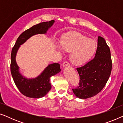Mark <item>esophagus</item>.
<instances>
[{
    "label": "esophagus",
    "instance_id": "esophagus-1",
    "mask_svg": "<svg viewBox=\"0 0 123 123\" xmlns=\"http://www.w3.org/2000/svg\"><path fill=\"white\" fill-rule=\"evenodd\" d=\"M69 65H70L69 63L68 62H67V61H65V62L63 63V67L69 66Z\"/></svg>",
    "mask_w": 123,
    "mask_h": 123
}]
</instances>
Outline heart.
<instances>
[{
  "mask_svg": "<svg viewBox=\"0 0 123 123\" xmlns=\"http://www.w3.org/2000/svg\"><path fill=\"white\" fill-rule=\"evenodd\" d=\"M61 43L57 46L60 51L70 52V59L75 65H80L89 61L96 50V43L93 40L79 33H70L62 38Z\"/></svg>",
  "mask_w": 123,
  "mask_h": 123,
  "instance_id": "b5f03b06",
  "label": "heart"
}]
</instances>
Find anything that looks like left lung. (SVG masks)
<instances>
[{"instance_id": "obj_1", "label": "left lung", "mask_w": 123, "mask_h": 123, "mask_svg": "<svg viewBox=\"0 0 123 123\" xmlns=\"http://www.w3.org/2000/svg\"><path fill=\"white\" fill-rule=\"evenodd\" d=\"M95 58L83 66L76 68L80 75V84L72 89L78 98L95 96L105 86L112 69L110 50L105 39L98 36Z\"/></svg>"}]
</instances>
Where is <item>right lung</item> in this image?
Returning a JSON list of instances; mask_svg holds the SVG:
<instances>
[{
	"label": "right lung",
	"mask_w": 123,
	"mask_h": 123,
	"mask_svg": "<svg viewBox=\"0 0 123 123\" xmlns=\"http://www.w3.org/2000/svg\"><path fill=\"white\" fill-rule=\"evenodd\" d=\"M54 20L43 22L34 25L22 33L18 37L14 46L12 50L11 72L13 80L20 92L25 96L30 98H38L43 97L51 90L50 77L60 72V64L53 63L49 64L37 77L27 79L19 73V67L17 64L16 56L20 45L25 43L30 37L36 34H44L51 27Z\"/></svg>",
	"instance_id": "1"
}]
</instances>
